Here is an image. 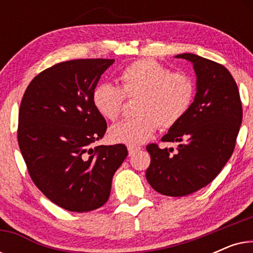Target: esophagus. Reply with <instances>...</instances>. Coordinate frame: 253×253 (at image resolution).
<instances>
[{
    "label": "esophagus",
    "instance_id": "34e87169",
    "mask_svg": "<svg viewBox=\"0 0 253 253\" xmlns=\"http://www.w3.org/2000/svg\"><path fill=\"white\" fill-rule=\"evenodd\" d=\"M140 150V147H136V146H127V151H129V155H133L134 153H137L138 151Z\"/></svg>",
    "mask_w": 253,
    "mask_h": 253
}]
</instances>
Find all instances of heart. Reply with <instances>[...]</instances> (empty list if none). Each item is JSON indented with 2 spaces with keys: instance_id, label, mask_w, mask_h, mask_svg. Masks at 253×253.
I'll list each match as a JSON object with an SVG mask.
<instances>
[{
  "instance_id": "1",
  "label": "heart",
  "mask_w": 253,
  "mask_h": 253,
  "mask_svg": "<svg viewBox=\"0 0 253 253\" xmlns=\"http://www.w3.org/2000/svg\"><path fill=\"white\" fill-rule=\"evenodd\" d=\"M121 88L102 83L95 86L92 102L103 119L115 121L122 113L126 98L138 99L139 116L110 127L109 137L115 143L138 146L150 139L158 126L169 129L189 112L195 98V83L183 72H171L152 58H143L127 65L120 75Z\"/></svg>"
}]
</instances>
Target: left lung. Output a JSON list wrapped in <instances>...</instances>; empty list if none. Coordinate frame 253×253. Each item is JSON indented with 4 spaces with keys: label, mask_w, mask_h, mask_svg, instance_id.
Instances as JSON below:
<instances>
[{
    "label": "left lung",
    "mask_w": 253,
    "mask_h": 253,
    "mask_svg": "<svg viewBox=\"0 0 253 253\" xmlns=\"http://www.w3.org/2000/svg\"><path fill=\"white\" fill-rule=\"evenodd\" d=\"M175 57L193 64L197 93L186 115L161 138L179 143L172 148L150 144L151 155L146 178L155 191L165 196L183 197L210 184L233 154L243 117L236 82L222 64L196 54Z\"/></svg>",
    "instance_id": "8db88e82"
}]
</instances>
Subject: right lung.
Instances as JSON below:
<instances>
[{
	"label": "right lung",
	"mask_w": 253,
	"mask_h": 253,
	"mask_svg": "<svg viewBox=\"0 0 253 253\" xmlns=\"http://www.w3.org/2000/svg\"><path fill=\"white\" fill-rule=\"evenodd\" d=\"M114 61L55 64L32 79L20 102L17 136L31 178L48 199L70 212L101 207L127 155L123 144L91 147L107 130L92 93Z\"/></svg>",
	"instance_id": "1"
}]
</instances>
